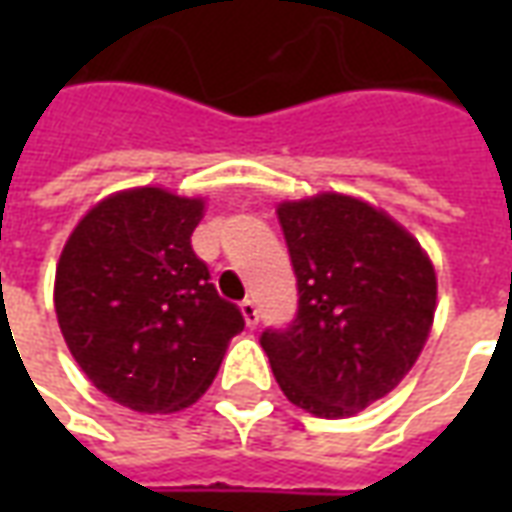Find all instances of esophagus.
<instances>
[{
    "mask_svg": "<svg viewBox=\"0 0 512 512\" xmlns=\"http://www.w3.org/2000/svg\"><path fill=\"white\" fill-rule=\"evenodd\" d=\"M241 312H244V321L249 329H255L257 321H260V312H257V304L252 299L241 301Z\"/></svg>",
    "mask_w": 512,
    "mask_h": 512,
    "instance_id": "obj_1",
    "label": "esophagus"
}]
</instances>
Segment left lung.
<instances>
[{
  "label": "left lung",
  "instance_id": "obj_1",
  "mask_svg": "<svg viewBox=\"0 0 512 512\" xmlns=\"http://www.w3.org/2000/svg\"><path fill=\"white\" fill-rule=\"evenodd\" d=\"M277 216L299 312L260 334V345L290 403L351 417L417 362L436 312V271L395 219L354 197L282 202Z\"/></svg>",
  "mask_w": 512,
  "mask_h": 512
}]
</instances>
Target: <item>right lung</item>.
I'll return each mask as SVG.
<instances>
[{
	"mask_svg": "<svg viewBox=\"0 0 512 512\" xmlns=\"http://www.w3.org/2000/svg\"><path fill=\"white\" fill-rule=\"evenodd\" d=\"M202 208L153 186L112 194L76 224L57 263L54 310L73 359L142 414L191 406L244 332L191 249Z\"/></svg>",
	"mask_w": 512,
	"mask_h": 512,
	"instance_id": "1",
	"label": "right lung"
}]
</instances>
